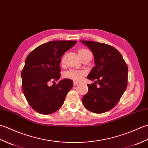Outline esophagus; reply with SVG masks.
I'll list each match as a JSON object with an SVG mask.
<instances>
[{
  "instance_id": "34e87169",
  "label": "esophagus",
  "mask_w": 148,
  "mask_h": 148,
  "mask_svg": "<svg viewBox=\"0 0 148 148\" xmlns=\"http://www.w3.org/2000/svg\"><path fill=\"white\" fill-rule=\"evenodd\" d=\"M79 84V83H77V82H75V81H74V82L73 83V84H74V86H76V85H77V84Z\"/></svg>"
}]
</instances>
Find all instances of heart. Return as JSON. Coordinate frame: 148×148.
Wrapping results in <instances>:
<instances>
[{"label": "heart", "mask_w": 148, "mask_h": 148, "mask_svg": "<svg viewBox=\"0 0 148 148\" xmlns=\"http://www.w3.org/2000/svg\"><path fill=\"white\" fill-rule=\"evenodd\" d=\"M88 51H88V50L86 49H80L79 51H78V54H79V56L81 57V56L83 55L84 54H85ZM85 74H86L85 71L71 69V70H69L65 72L64 76L66 78L71 79L75 81H79L80 80L83 79V77L84 75H85Z\"/></svg>", "instance_id": "1"}]
</instances>
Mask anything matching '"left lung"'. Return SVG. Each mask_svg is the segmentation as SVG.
<instances>
[{
	"label": "left lung",
	"mask_w": 148,
	"mask_h": 148,
	"mask_svg": "<svg viewBox=\"0 0 148 148\" xmlns=\"http://www.w3.org/2000/svg\"><path fill=\"white\" fill-rule=\"evenodd\" d=\"M81 41L92 51L95 64L87 77L95 83L88 84V92L83 97V103L92 112H107L117 104L127 88V65L114 47L89 40Z\"/></svg>",
	"instance_id": "8db88e82"
}]
</instances>
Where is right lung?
Listing matches in <instances>:
<instances>
[{
	"instance_id": "1",
	"label": "right lung",
	"mask_w": 148,
	"mask_h": 148,
	"mask_svg": "<svg viewBox=\"0 0 148 148\" xmlns=\"http://www.w3.org/2000/svg\"><path fill=\"white\" fill-rule=\"evenodd\" d=\"M76 40H53L40 45L29 53L21 71L22 88L29 105L37 112L49 114L61 108L73 82L69 79L48 85L60 77V64L65 51Z\"/></svg>"
}]
</instances>
